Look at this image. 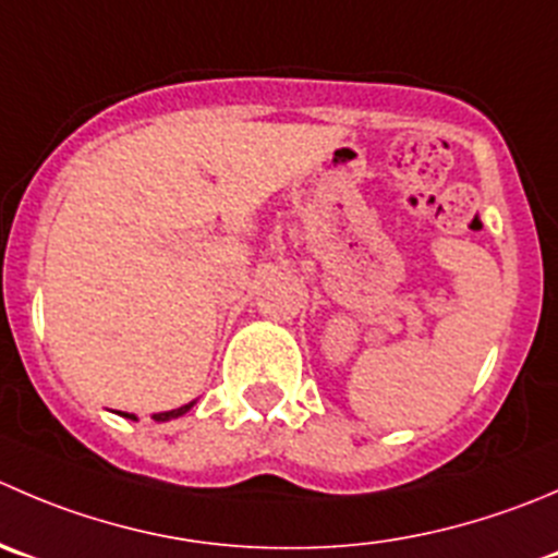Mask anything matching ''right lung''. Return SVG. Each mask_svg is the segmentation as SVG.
Here are the masks:
<instances>
[{"label":"right lung","instance_id":"add662e5","mask_svg":"<svg viewBox=\"0 0 558 558\" xmlns=\"http://www.w3.org/2000/svg\"><path fill=\"white\" fill-rule=\"evenodd\" d=\"M193 403H196V400H193ZM193 403H185V405H180V409H171V411H160V414H153V420H155V423H166V420H174V416H182L185 411H191ZM122 416H128V420H135V414H122Z\"/></svg>","mask_w":558,"mask_h":558}]
</instances>
